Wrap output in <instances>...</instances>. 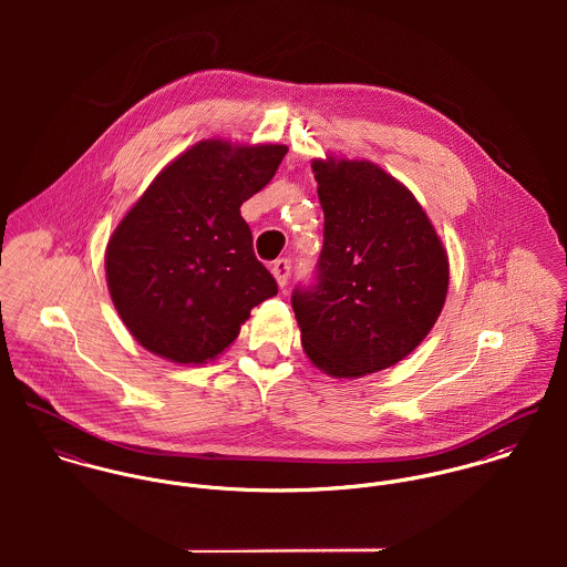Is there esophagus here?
I'll use <instances>...</instances> for the list:
<instances>
[{
  "mask_svg": "<svg viewBox=\"0 0 567 567\" xmlns=\"http://www.w3.org/2000/svg\"><path fill=\"white\" fill-rule=\"evenodd\" d=\"M270 272L272 277L277 279V286L284 288L288 284V277H290V261L288 259H277L270 264Z\"/></svg>",
  "mask_w": 567,
  "mask_h": 567,
  "instance_id": "obj_1",
  "label": "esophagus"
}]
</instances>
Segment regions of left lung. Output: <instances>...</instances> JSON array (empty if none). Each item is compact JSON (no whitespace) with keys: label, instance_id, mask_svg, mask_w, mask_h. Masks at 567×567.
<instances>
[{"label":"left lung","instance_id":"left-lung-1","mask_svg":"<svg viewBox=\"0 0 567 567\" xmlns=\"http://www.w3.org/2000/svg\"><path fill=\"white\" fill-rule=\"evenodd\" d=\"M323 207L317 284L292 292L310 362L331 378L389 369L436 323L450 261L412 192L380 165L315 159Z\"/></svg>","mask_w":567,"mask_h":567}]
</instances>
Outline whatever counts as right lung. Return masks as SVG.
<instances>
[{"label":"right lung","instance_id":"right-lung-1","mask_svg":"<svg viewBox=\"0 0 567 567\" xmlns=\"http://www.w3.org/2000/svg\"><path fill=\"white\" fill-rule=\"evenodd\" d=\"M288 146L203 140L167 163L106 244L113 306L133 338L178 364L218 358L277 295L240 207Z\"/></svg>","mask_w":567,"mask_h":567}]
</instances>
